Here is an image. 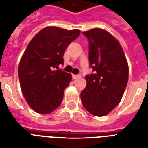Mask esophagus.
Wrapping results in <instances>:
<instances>
[{
    "mask_svg": "<svg viewBox=\"0 0 148 148\" xmlns=\"http://www.w3.org/2000/svg\"><path fill=\"white\" fill-rule=\"evenodd\" d=\"M72 77H73V79H77V78L80 77V75H78V74H73Z\"/></svg>",
    "mask_w": 148,
    "mask_h": 148,
    "instance_id": "esophagus-1",
    "label": "esophagus"
}]
</instances>
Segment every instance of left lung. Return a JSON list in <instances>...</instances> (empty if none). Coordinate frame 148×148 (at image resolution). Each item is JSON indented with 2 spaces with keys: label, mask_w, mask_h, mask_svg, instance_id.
Here are the masks:
<instances>
[{
  "label": "left lung",
  "mask_w": 148,
  "mask_h": 148,
  "mask_svg": "<svg viewBox=\"0 0 148 148\" xmlns=\"http://www.w3.org/2000/svg\"><path fill=\"white\" fill-rule=\"evenodd\" d=\"M89 41V61L93 73L87 74L81 93L84 108L103 116L118 106L128 80V66L120 42L107 31L93 28L82 32Z\"/></svg>",
  "instance_id": "left-lung-1"
}]
</instances>
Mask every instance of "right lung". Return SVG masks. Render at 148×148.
<instances>
[{
	"instance_id": "1",
	"label": "right lung",
	"mask_w": 148,
	"mask_h": 148,
	"mask_svg": "<svg viewBox=\"0 0 148 148\" xmlns=\"http://www.w3.org/2000/svg\"><path fill=\"white\" fill-rule=\"evenodd\" d=\"M77 29L47 27L32 39L19 64L18 74L24 98L34 111L49 114L61 105L65 89L72 79L58 66L65 51L79 36Z\"/></svg>"
}]
</instances>
